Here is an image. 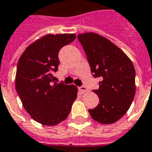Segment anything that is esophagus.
I'll use <instances>...</instances> for the list:
<instances>
[{
    "label": "esophagus",
    "mask_w": 152,
    "mask_h": 152,
    "mask_svg": "<svg viewBox=\"0 0 152 152\" xmlns=\"http://www.w3.org/2000/svg\"><path fill=\"white\" fill-rule=\"evenodd\" d=\"M79 90L82 93H86V92H87V91H88V89H87L86 86H82L79 87Z\"/></svg>",
    "instance_id": "34e87169"
}]
</instances>
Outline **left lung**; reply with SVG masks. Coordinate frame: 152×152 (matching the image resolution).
<instances>
[{
  "instance_id": "left-lung-1",
  "label": "left lung",
  "mask_w": 152,
  "mask_h": 152,
  "mask_svg": "<svg viewBox=\"0 0 152 152\" xmlns=\"http://www.w3.org/2000/svg\"><path fill=\"white\" fill-rule=\"evenodd\" d=\"M87 56L94 77H101L99 88L94 89L99 104L89 109L101 124H113L131 106L136 93V71L128 56L111 41L96 33L77 35Z\"/></svg>"
}]
</instances>
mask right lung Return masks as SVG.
I'll use <instances>...</instances> for the list:
<instances>
[{"mask_svg":"<svg viewBox=\"0 0 152 152\" xmlns=\"http://www.w3.org/2000/svg\"><path fill=\"white\" fill-rule=\"evenodd\" d=\"M75 34L47 35L26 48L19 59L16 89L23 108L36 121L56 125L64 121L77 98L74 85L57 83L58 52L75 40Z\"/></svg>","mask_w":152,"mask_h":152,"instance_id":"right-lung-1","label":"right lung"}]
</instances>
